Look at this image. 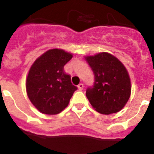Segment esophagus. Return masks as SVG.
<instances>
[{"instance_id":"1","label":"esophagus","mask_w":154,"mask_h":154,"mask_svg":"<svg viewBox=\"0 0 154 154\" xmlns=\"http://www.w3.org/2000/svg\"><path fill=\"white\" fill-rule=\"evenodd\" d=\"M83 88H84V85H83L82 83H80V84L78 85V88L80 90V91H82V90L83 89Z\"/></svg>"}]
</instances>
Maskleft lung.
Returning <instances> with one entry per match:
<instances>
[{"label":"left lung","instance_id":"1","mask_svg":"<svg viewBox=\"0 0 154 154\" xmlns=\"http://www.w3.org/2000/svg\"><path fill=\"white\" fill-rule=\"evenodd\" d=\"M94 75V84L86 90L91 106L103 115L121 111L131 95V80L126 68L111 54L101 53L87 56Z\"/></svg>","mask_w":154,"mask_h":154}]
</instances>
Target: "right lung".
<instances>
[{
	"instance_id": "obj_1",
	"label": "right lung",
	"mask_w": 154,
	"mask_h": 154,
	"mask_svg": "<svg viewBox=\"0 0 154 154\" xmlns=\"http://www.w3.org/2000/svg\"><path fill=\"white\" fill-rule=\"evenodd\" d=\"M72 55L63 49H49L33 63L28 73L26 88L28 98L40 112L56 115L68 106L77 87L64 66Z\"/></svg>"
}]
</instances>
